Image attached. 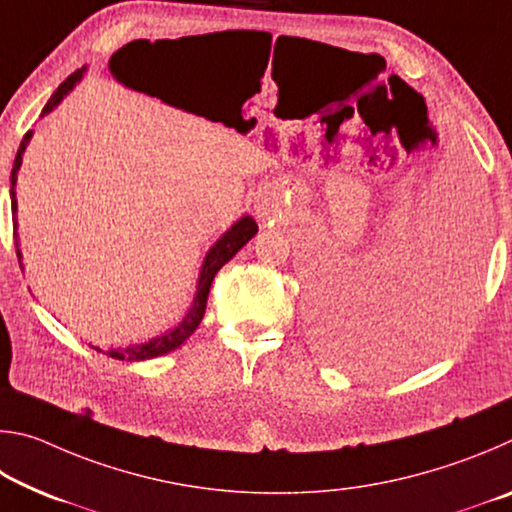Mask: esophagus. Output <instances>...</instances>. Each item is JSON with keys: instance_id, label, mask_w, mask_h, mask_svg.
Segmentation results:
<instances>
[{"instance_id": "obj_1", "label": "esophagus", "mask_w": 512, "mask_h": 512, "mask_svg": "<svg viewBox=\"0 0 512 512\" xmlns=\"http://www.w3.org/2000/svg\"><path fill=\"white\" fill-rule=\"evenodd\" d=\"M255 214L262 221H275L280 216V203L273 194H264L255 201Z\"/></svg>"}]
</instances>
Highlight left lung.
Segmentation results:
<instances>
[{"label": "left lung", "mask_w": 512, "mask_h": 512, "mask_svg": "<svg viewBox=\"0 0 512 512\" xmlns=\"http://www.w3.org/2000/svg\"><path fill=\"white\" fill-rule=\"evenodd\" d=\"M438 210L449 246L429 271L320 284L311 327L327 357L354 368L400 372L427 363L454 339L483 239V203L467 171L452 169L440 180Z\"/></svg>", "instance_id": "obj_1"}]
</instances>
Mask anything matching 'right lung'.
Returning <instances> with one entry per match:
<instances>
[{"mask_svg":"<svg viewBox=\"0 0 512 512\" xmlns=\"http://www.w3.org/2000/svg\"><path fill=\"white\" fill-rule=\"evenodd\" d=\"M124 51V49H121ZM119 54V51H117ZM115 54V56H117ZM112 56V58H115ZM128 74L133 76H140L144 72V63L135 54L128 56ZM112 65V60H110ZM85 74V67L79 69V72H74L72 76L65 83L58 85V90L51 94V99L47 101V106L42 108V115L45 117L49 115L51 110L58 108V103L63 101L69 92L76 88V83H81ZM33 131H29L24 135V140L20 144V149H17L15 155V162H13V169H11V212H13V230H17V198H15V185H17V171L22 167V155L27 151V146L31 142ZM257 235V223L253 216L244 214L241 219H237L235 223L230 225L228 230L223 232V235L214 241L212 248L205 253V259L201 264V271H198V280H196V293H194V300L192 305H189L187 314L183 316L178 325H173L167 332H162L160 336H153V339L144 341V343H135V345H126V348H110L106 350L108 357L112 359H119V361H146V359H155V357H162V354H167L171 350H176L183 345L189 336L194 334V329L201 325V320L205 316V305H207V296H210V287H212V280L214 275L219 273V268L223 264H228L232 257H235L241 248H244L250 239ZM15 248H17V259H20V266L24 271V264H22V250H20V237H17L15 232ZM94 348V345H92ZM97 352H103L101 348H94Z\"/></svg>","mask_w":512,"mask_h":512,"instance_id":"1","label":"right lung"}]
</instances>
